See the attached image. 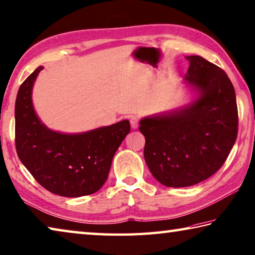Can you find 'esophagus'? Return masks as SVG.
Here are the masks:
<instances>
[{
    "label": "esophagus",
    "mask_w": 255,
    "mask_h": 255,
    "mask_svg": "<svg viewBox=\"0 0 255 255\" xmlns=\"http://www.w3.org/2000/svg\"><path fill=\"white\" fill-rule=\"evenodd\" d=\"M130 125H131V128L132 129H137L138 128V125H139V119L136 116H132L130 118Z\"/></svg>",
    "instance_id": "34e87169"
}]
</instances>
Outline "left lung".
Here are the masks:
<instances>
[{"instance_id":"obj_1","label":"left lung","mask_w":255,"mask_h":255,"mask_svg":"<svg viewBox=\"0 0 255 255\" xmlns=\"http://www.w3.org/2000/svg\"><path fill=\"white\" fill-rule=\"evenodd\" d=\"M186 59L184 83L195 92V99L139 122L146 164L168 187L192 186L211 177L224 164L238 136L237 98L230 78L200 55Z\"/></svg>"}]
</instances>
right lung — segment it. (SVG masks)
<instances>
[{
	"label": "right lung",
	"instance_id": "1",
	"mask_svg": "<svg viewBox=\"0 0 255 255\" xmlns=\"http://www.w3.org/2000/svg\"><path fill=\"white\" fill-rule=\"evenodd\" d=\"M42 69L36 68L17 91V156L49 192L64 197L90 195L107 180L115 152L130 131V124L126 119L79 133L51 130L41 122L32 103V89Z\"/></svg>",
	"mask_w": 255,
	"mask_h": 255
}]
</instances>
